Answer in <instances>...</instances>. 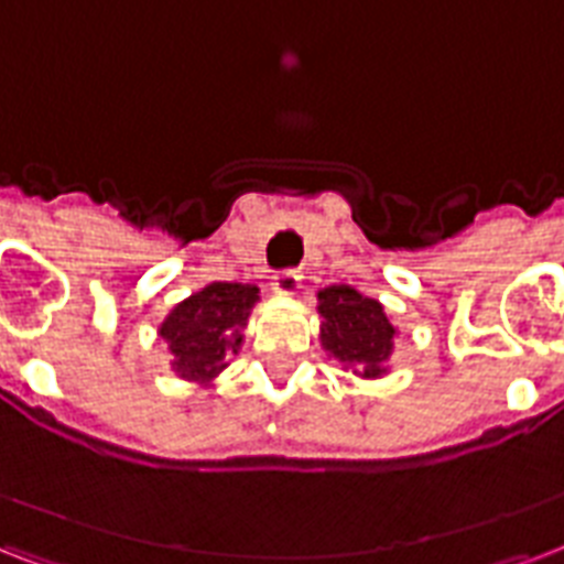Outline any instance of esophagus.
Masks as SVG:
<instances>
[{
    "instance_id": "1",
    "label": "esophagus",
    "mask_w": 564,
    "mask_h": 564,
    "mask_svg": "<svg viewBox=\"0 0 564 564\" xmlns=\"http://www.w3.org/2000/svg\"><path fill=\"white\" fill-rule=\"evenodd\" d=\"M300 285H303V276H300L296 270L276 273V276H273V282H270V288H273V294L276 296H296Z\"/></svg>"
}]
</instances>
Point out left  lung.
I'll return each mask as SVG.
<instances>
[{"label":"left lung","instance_id":"obj_1","mask_svg":"<svg viewBox=\"0 0 564 564\" xmlns=\"http://www.w3.org/2000/svg\"><path fill=\"white\" fill-rule=\"evenodd\" d=\"M321 347L361 379H382L391 373L397 326L379 300L365 296L352 285H329L317 291Z\"/></svg>","mask_w":564,"mask_h":564}]
</instances>
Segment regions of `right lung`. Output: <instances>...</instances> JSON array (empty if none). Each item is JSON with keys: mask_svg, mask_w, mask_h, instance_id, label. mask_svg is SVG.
Wrapping results in <instances>:
<instances>
[{"mask_svg": "<svg viewBox=\"0 0 564 564\" xmlns=\"http://www.w3.org/2000/svg\"><path fill=\"white\" fill-rule=\"evenodd\" d=\"M259 303V288L247 282H208L185 296L161 321L159 335L170 350V370L199 388L229 368L243 347V329Z\"/></svg>", "mask_w": 564, "mask_h": 564, "instance_id": "1", "label": "right lung"}]
</instances>
